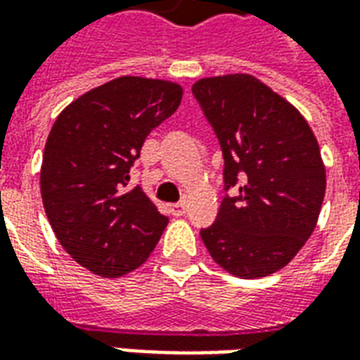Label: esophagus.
I'll use <instances>...</instances> for the list:
<instances>
[{"label": "esophagus", "mask_w": 360, "mask_h": 360, "mask_svg": "<svg viewBox=\"0 0 360 360\" xmlns=\"http://www.w3.org/2000/svg\"><path fill=\"white\" fill-rule=\"evenodd\" d=\"M169 212H172V216H175V218H181V216H185V212H187V204H172V206H169Z\"/></svg>", "instance_id": "1"}]
</instances>
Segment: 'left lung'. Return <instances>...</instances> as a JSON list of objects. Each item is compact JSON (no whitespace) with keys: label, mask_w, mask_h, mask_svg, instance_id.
I'll return each instance as SVG.
<instances>
[{"label":"left lung","mask_w":360,"mask_h":360,"mask_svg":"<svg viewBox=\"0 0 360 360\" xmlns=\"http://www.w3.org/2000/svg\"><path fill=\"white\" fill-rule=\"evenodd\" d=\"M193 96L218 136L226 191L200 237L229 274L264 278L314 231L326 193L318 142L301 113L250 75L202 79Z\"/></svg>","instance_id":"1"}]
</instances>
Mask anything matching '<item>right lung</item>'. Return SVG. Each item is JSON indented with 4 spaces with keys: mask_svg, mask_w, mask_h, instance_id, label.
Listing matches in <instances>:
<instances>
[{
    "mask_svg": "<svg viewBox=\"0 0 360 360\" xmlns=\"http://www.w3.org/2000/svg\"><path fill=\"white\" fill-rule=\"evenodd\" d=\"M179 84L119 77L59 113L46 142L40 191L61 247L103 278L146 262L167 226L131 167L152 129L179 108Z\"/></svg>",
    "mask_w": 360,
    "mask_h": 360,
    "instance_id": "1",
    "label": "right lung"
}]
</instances>
